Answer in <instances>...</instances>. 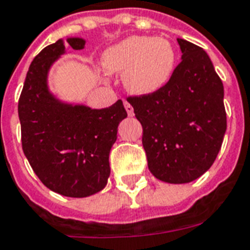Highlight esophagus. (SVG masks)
Segmentation results:
<instances>
[{"label":"esophagus","mask_w":250,"mask_h":250,"mask_svg":"<svg viewBox=\"0 0 250 250\" xmlns=\"http://www.w3.org/2000/svg\"><path fill=\"white\" fill-rule=\"evenodd\" d=\"M124 107H125V109H126L127 115H129V116L134 115V109H133V107H131L130 103H127V102H124Z\"/></svg>","instance_id":"esophagus-1"}]
</instances>
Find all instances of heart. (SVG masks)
<instances>
[{
    "label": "heart",
    "mask_w": 250,
    "mask_h": 250,
    "mask_svg": "<svg viewBox=\"0 0 250 250\" xmlns=\"http://www.w3.org/2000/svg\"><path fill=\"white\" fill-rule=\"evenodd\" d=\"M175 46L169 40L154 36H130L108 48L102 57L104 70L124 74L129 92L147 96L166 87L176 69Z\"/></svg>",
    "instance_id": "b5f03b06"
}]
</instances>
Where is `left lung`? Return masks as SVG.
Listing matches in <instances>:
<instances>
[{
	"mask_svg": "<svg viewBox=\"0 0 250 250\" xmlns=\"http://www.w3.org/2000/svg\"><path fill=\"white\" fill-rule=\"evenodd\" d=\"M181 62L162 90L127 98L143 129L148 169L168 184H187L215 162L227 116L223 83L206 52L177 39Z\"/></svg>",
	"mask_w": 250,
	"mask_h": 250,
	"instance_id": "8db88e82",
	"label": "left lung"
}]
</instances>
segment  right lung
Instances as JSON below:
<instances>
[{"instance_id":"right-lung-1","label":"right lung","mask_w":250,"mask_h":250,"mask_svg":"<svg viewBox=\"0 0 250 250\" xmlns=\"http://www.w3.org/2000/svg\"><path fill=\"white\" fill-rule=\"evenodd\" d=\"M66 42L79 51L86 40L67 38ZM65 53V42L60 39L31 62L18 103L22 147L48 189L65 197L83 198L107 185L109 152L117 139L119 124L127 113L121 100L104 109H92L62 102L52 94L48 74Z\"/></svg>"}]
</instances>
